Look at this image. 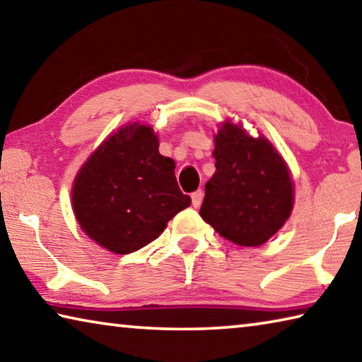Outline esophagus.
Returning <instances> with one entry per match:
<instances>
[{"label": "esophagus", "instance_id": "obj_1", "mask_svg": "<svg viewBox=\"0 0 362 362\" xmlns=\"http://www.w3.org/2000/svg\"><path fill=\"white\" fill-rule=\"evenodd\" d=\"M191 197H192V205H194V209H199L200 204H202L204 192L200 191V189H199V191H195V192L191 195Z\"/></svg>", "mask_w": 362, "mask_h": 362}]
</instances>
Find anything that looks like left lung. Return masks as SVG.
<instances>
[{
  "label": "left lung",
  "mask_w": 362,
  "mask_h": 362,
  "mask_svg": "<svg viewBox=\"0 0 362 362\" xmlns=\"http://www.w3.org/2000/svg\"><path fill=\"white\" fill-rule=\"evenodd\" d=\"M216 171L205 185L200 216L240 247L268 242L292 215L295 186L282 153L264 134L224 120L215 133Z\"/></svg>",
  "instance_id": "1"
}]
</instances>
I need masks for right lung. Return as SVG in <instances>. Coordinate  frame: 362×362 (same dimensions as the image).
<instances>
[{"mask_svg": "<svg viewBox=\"0 0 362 362\" xmlns=\"http://www.w3.org/2000/svg\"><path fill=\"white\" fill-rule=\"evenodd\" d=\"M175 167L173 158L158 152L151 125H122L75 175L72 210L80 229L117 255L151 244L176 213L191 205L177 186Z\"/></svg>", "mask_w": 362, "mask_h": 362, "instance_id": "1", "label": "right lung"}]
</instances>
